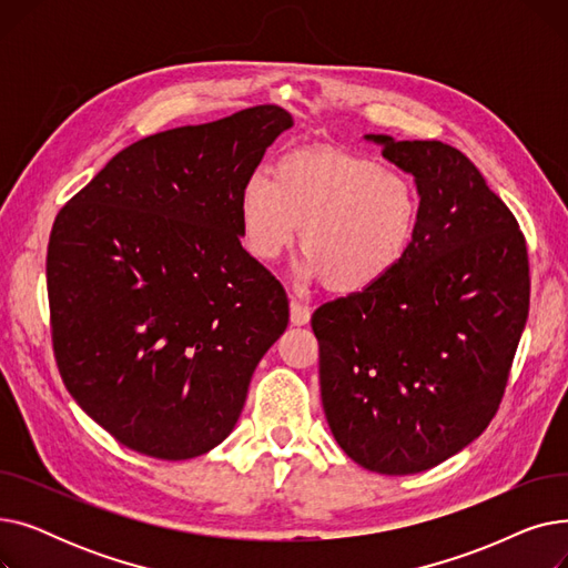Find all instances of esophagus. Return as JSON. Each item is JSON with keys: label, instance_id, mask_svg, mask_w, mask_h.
Instances as JSON below:
<instances>
[{"label": "esophagus", "instance_id": "34e87169", "mask_svg": "<svg viewBox=\"0 0 568 568\" xmlns=\"http://www.w3.org/2000/svg\"><path fill=\"white\" fill-rule=\"evenodd\" d=\"M290 320H292L294 326L308 324V322H311V308H308L306 304H302V302L292 300V302H290Z\"/></svg>", "mask_w": 568, "mask_h": 568}]
</instances>
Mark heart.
Masks as SVG:
<instances>
[{
  "instance_id": "obj_1",
  "label": "heart",
  "mask_w": 568,
  "mask_h": 568,
  "mask_svg": "<svg viewBox=\"0 0 568 568\" xmlns=\"http://www.w3.org/2000/svg\"><path fill=\"white\" fill-rule=\"evenodd\" d=\"M244 248L260 262L287 251L302 227L300 274L338 294H364L407 260L422 223L414 179L336 146L300 149L239 191Z\"/></svg>"
}]
</instances>
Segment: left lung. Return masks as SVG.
<instances>
[{
  "instance_id": "left-lung-1",
  "label": "left lung",
  "mask_w": 568,
  "mask_h": 568,
  "mask_svg": "<svg viewBox=\"0 0 568 568\" xmlns=\"http://www.w3.org/2000/svg\"><path fill=\"white\" fill-rule=\"evenodd\" d=\"M366 140L414 176L419 234L389 281L320 306L311 324L341 449L400 476L452 458L493 422L529 313V262L511 209L456 146Z\"/></svg>"
}]
</instances>
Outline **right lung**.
Returning <instances> with one entry per match:
<instances>
[{"label": "right lung", "instance_id": "obj_1", "mask_svg": "<svg viewBox=\"0 0 568 568\" xmlns=\"http://www.w3.org/2000/svg\"><path fill=\"white\" fill-rule=\"evenodd\" d=\"M290 126L283 108L255 105L142 138L54 219L45 272L59 375L138 454L212 452L285 332L287 294L242 248L236 200Z\"/></svg>", "mask_w": 568, "mask_h": 568}]
</instances>
